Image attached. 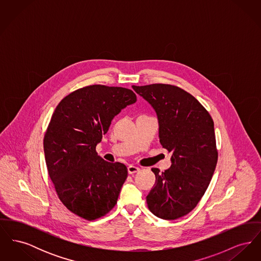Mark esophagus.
<instances>
[{
  "mask_svg": "<svg viewBox=\"0 0 261 261\" xmlns=\"http://www.w3.org/2000/svg\"><path fill=\"white\" fill-rule=\"evenodd\" d=\"M127 169H128V173L129 174L137 173V172L140 171V168L137 167L135 165H129Z\"/></svg>",
  "mask_w": 261,
  "mask_h": 261,
  "instance_id": "1",
  "label": "esophagus"
}]
</instances>
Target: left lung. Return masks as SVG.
<instances>
[{"label":"left lung","mask_w":261,"mask_h":261,"mask_svg":"<svg viewBox=\"0 0 261 261\" xmlns=\"http://www.w3.org/2000/svg\"><path fill=\"white\" fill-rule=\"evenodd\" d=\"M156 112L162 148L172 152L171 167L151 168L155 183L147 196L155 216L174 220L193 211L214 173L218 151L211 114L198 99L169 84L132 86Z\"/></svg>","instance_id":"8db88e82"}]
</instances>
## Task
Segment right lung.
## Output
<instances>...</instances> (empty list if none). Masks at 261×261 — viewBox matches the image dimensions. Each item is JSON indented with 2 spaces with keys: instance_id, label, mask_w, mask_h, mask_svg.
Segmentation results:
<instances>
[{
  "instance_id": "1",
  "label": "right lung",
  "mask_w": 261,
  "mask_h": 261,
  "mask_svg": "<svg viewBox=\"0 0 261 261\" xmlns=\"http://www.w3.org/2000/svg\"><path fill=\"white\" fill-rule=\"evenodd\" d=\"M127 88L90 85L60 101L44 137L48 173L68 211L92 221L114 207L127 178L120 162H106L96 146L113 117L136 102Z\"/></svg>"
}]
</instances>
